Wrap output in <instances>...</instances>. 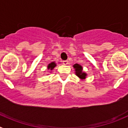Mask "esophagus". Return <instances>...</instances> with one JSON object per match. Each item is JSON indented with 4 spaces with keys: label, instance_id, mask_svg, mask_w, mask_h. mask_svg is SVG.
<instances>
[{
    "label": "esophagus",
    "instance_id": "obj_1",
    "mask_svg": "<svg viewBox=\"0 0 128 128\" xmlns=\"http://www.w3.org/2000/svg\"><path fill=\"white\" fill-rule=\"evenodd\" d=\"M62 62H63V64H64V65H68V64H69V62H68V60H63Z\"/></svg>",
    "mask_w": 128,
    "mask_h": 128
}]
</instances>
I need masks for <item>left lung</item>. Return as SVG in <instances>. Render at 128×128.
I'll return each mask as SVG.
<instances>
[{"instance_id": "8db88e82", "label": "left lung", "mask_w": 128, "mask_h": 128, "mask_svg": "<svg viewBox=\"0 0 128 128\" xmlns=\"http://www.w3.org/2000/svg\"><path fill=\"white\" fill-rule=\"evenodd\" d=\"M74 69H76V74L78 77H80L82 79L86 78L87 74L84 72H82V67L81 66H80L78 64H76L74 65Z\"/></svg>"}]
</instances>
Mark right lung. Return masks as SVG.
Returning <instances> with one entry per match:
<instances>
[{
    "mask_svg": "<svg viewBox=\"0 0 128 128\" xmlns=\"http://www.w3.org/2000/svg\"><path fill=\"white\" fill-rule=\"evenodd\" d=\"M56 66V64H55L54 62H51V64H50L48 65V69H50V70H52V69H54V68Z\"/></svg>",
    "mask_w": 128,
    "mask_h": 128,
    "instance_id": "obj_1",
    "label": "right lung"
}]
</instances>
